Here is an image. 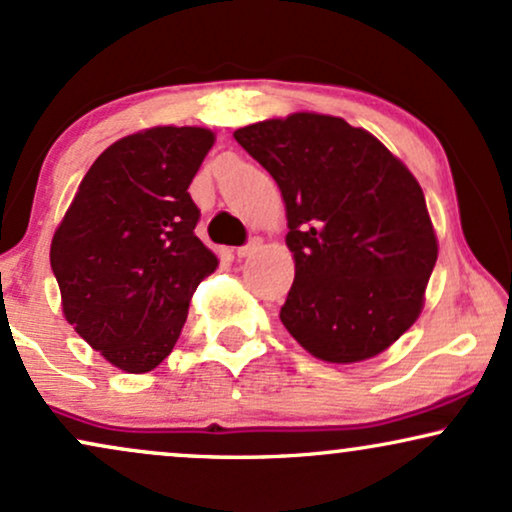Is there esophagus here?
Masks as SVG:
<instances>
[{
    "label": "esophagus",
    "instance_id": "obj_1",
    "mask_svg": "<svg viewBox=\"0 0 512 512\" xmlns=\"http://www.w3.org/2000/svg\"><path fill=\"white\" fill-rule=\"evenodd\" d=\"M258 246H261V237H251L249 242H246L244 246H239V249H237V256H239V258L251 256V254H254V251H258Z\"/></svg>",
    "mask_w": 512,
    "mask_h": 512
}]
</instances>
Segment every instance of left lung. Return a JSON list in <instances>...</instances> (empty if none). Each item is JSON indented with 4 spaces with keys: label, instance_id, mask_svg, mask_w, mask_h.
I'll return each instance as SVG.
<instances>
[{
    "label": "left lung",
    "instance_id": "8db88e82",
    "mask_svg": "<svg viewBox=\"0 0 512 512\" xmlns=\"http://www.w3.org/2000/svg\"><path fill=\"white\" fill-rule=\"evenodd\" d=\"M235 140L285 199L287 332L327 363L389 349L418 320L439 251L413 173L368 130L323 113L246 125Z\"/></svg>",
    "mask_w": 512,
    "mask_h": 512
}]
</instances>
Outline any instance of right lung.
I'll use <instances>...</instances> for the list:
<instances>
[{
	"label": "right lung",
	"mask_w": 512,
	"mask_h": 512,
	"mask_svg": "<svg viewBox=\"0 0 512 512\" xmlns=\"http://www.w3.org/2000/svg\"><path fill=\"white\" fill-rule=\"evenodd\" d=\"M216 137L159 125L113 142L82 178L49 261L75 332L116 368L149 372L173 351L189 299L218 258L194 235L192 178Z\"/></svg>",
	"instance_id": "1"
}]
</instances>
